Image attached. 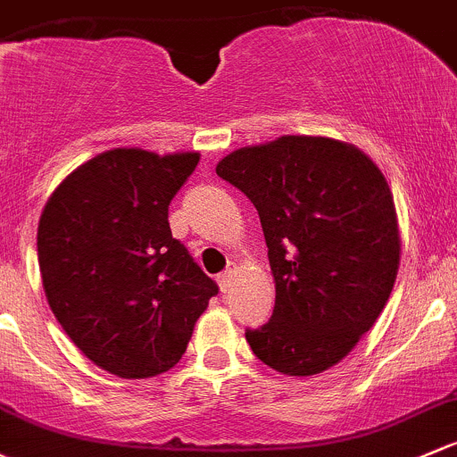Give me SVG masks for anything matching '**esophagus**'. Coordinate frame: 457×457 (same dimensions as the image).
<instances>
[{"label":"esophagus","mask_w":457,"mask_h":457,"mask_svg":"<svg viewBox=\"0 0 457 457\" xmlns=\"http://www.w3.org/2000/svg\"><path fill=\"white\" fill-rule=\"evenodd\" d=\"M232 278H234V269L229 267L228 271H223L220 273L219 278H216V280H219V287H220V291H228L229 287H232Z\"/></svg>","instance_id":"1"}]
</instances>
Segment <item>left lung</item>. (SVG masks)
Wrapping results in <instances>:
<instances>
[{
    "instance_id": "left-lung-1",
    "label": "left lung",
    "mask_w": 457,
    "mask_h": 457,
    "mask_svg": "<svg viewBox=\"0 0 457 457\" xmlns=\"http://www.w3.org/2000/svg\"><path fill=\"white\" fill-rule=\"evenodd\" d=\"M261 216L276 306L245 337L269 368L311 377L339 363L386 309L401 261L386 177L353 144L282 136L219 162Z\"/></svg>"
}]
</instances>
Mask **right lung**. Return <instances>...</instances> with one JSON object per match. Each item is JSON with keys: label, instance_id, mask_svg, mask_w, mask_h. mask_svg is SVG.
<instances>
[{"label": "right lung", "instance_id": "obj_1", "mask_svg": "<svg viewBox=\"0 0 457 457\" xmlns=\"http://www.w3.org/2000/svg\"><path fill=\"white\" fill-rule=\"evenodd\" d=\"M196 164L199 153L113 148L67 175L43 208L37 252L47 304L80 353L115 377L175 366L219 293L168 225V205Z\"/></svg>", "mask_w": 457, "mask_h": 457}]
</instances>
